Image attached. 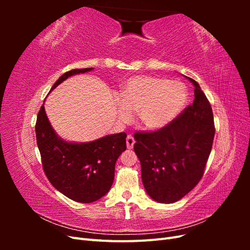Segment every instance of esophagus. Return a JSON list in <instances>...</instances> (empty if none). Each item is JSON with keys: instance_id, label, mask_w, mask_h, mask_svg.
Returning a JSON list of instances; mask_svg holds the SVG:
<instances>
[{"instance_id": "esophagus-1", "label": "esophagus", "mask_w": 250, "mask_h": 250, "mask_svg": "<svg viewBox=\"0 0 250 250\" xmlns=\"http://www.w3.org/2000/svg\"><path fill=\"white\" fill-rule=\"evenodd\" d=\"M134 139L132 135H128V137L126 138V145H127V148L128 149H132L133 148V145H134Z\"/></svg>"}]
</instances>
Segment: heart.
<instances>
[{"mask_svg": "<svg viewBox=\"0 0 250 250\" xmlns=\"http://www.w3.org/2000/svg\"><path fill=\"white\" fill-rule=\"evenodd\" d=\"M120 98L115 95L120 119L127 121L138 110L140 123L150 130L167 126L185 107L188 92L178 81L152 76H133L126 80Z\"/></svg>", "mask_w": 250, "mask_h": 250, "instance_id": "heart-1", "label": "heart"}]
</instances>
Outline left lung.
I'll list each match as a JSON object with an SVG mask.
<instances>
[{
    "mask_svg": "<svg viewBox=\"0 0 250 250\" xmlns=\"http://www.w3.org/2000/svg\"><path fill=\"white\" fill-rule=\"evenodd\" d=\"M188 79L195 86L193 104L161 129L134 133L143 185L157 202L173 203L193 190L213 146V110L198 83Z\"/></svg>",
    "mask_w": 250,
    "mask_h": 250,
    "instance_id": "1",
    "label": "left lung"
}]
</instances>
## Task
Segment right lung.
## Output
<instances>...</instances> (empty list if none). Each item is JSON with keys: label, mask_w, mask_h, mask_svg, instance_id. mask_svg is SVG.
<instances>
[{"label": "right lung", "mask_w": 250, "mask_h": 250, "mask_svg": "<svg viewBox=\"0 0 250 250\" xmlns=\"http://www.w3.org/2000/svg\"><path fill=\"white\" fill-rule=\"evenodd\" d=\"M93 69L64 73L50 92L73 75ZM35 132L44 174L56 190L81 203L97 201L109 191L115 178L116 162L126 150L125 132L105 135L88 143L65 142L52 128L43 104L37 116Z\"/></svg>", "instance_id": "right-lung-1"}]
</instances>
